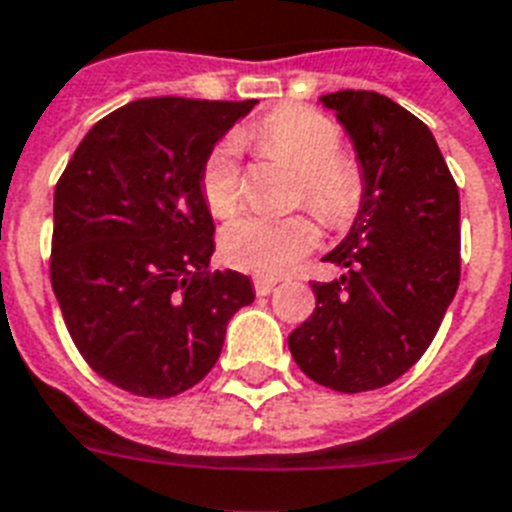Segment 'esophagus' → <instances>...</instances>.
<instances>
[{
	"instance_id": "esophagus-1",
	"label": "esophagus",
	"mask_w": 512,
	"mask_h": 512,
	"mask_svg": "<svg viewBox=\"0 0 512 512\" xmlns=\"http://www.w3.org/2000/svg\"><path fill=\"white\" fill-rule=\"evenodd\" d=\"M274 285H277V282L266 280V277H256V280H253V287H256V295H269L274 290Z\"/></svg>"
}]
</instances>
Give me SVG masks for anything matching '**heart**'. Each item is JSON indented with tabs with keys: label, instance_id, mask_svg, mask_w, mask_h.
I'll return each mask as SVG.
<instances>
[{
	"label": "heart",
	"instance_id": "b5f03b06",
	"mask_svg": "<svg viewBox=\"0 0 512 512\" xmlns=\"http://www.w3.org/2000/svg\"><path fill=\"white\" fill-rule=\"evenodd\" d=\"M240 143H248L266 159L285 162L298 170L295 201L306 204L329 227L348 225L361 209V164L340 151V128L316 109L280 107L240 130ZM201 196L214 217H227L238 209L243 196L240 162L235 141H222L201 167ZM319 243V230L306 214L261 217L246 214L222 230L219 251L240 272L259 277H280L290 272Z\"/></svg>",
	"mask_w": 512,
	"mask_h": 512
}]
</instances>
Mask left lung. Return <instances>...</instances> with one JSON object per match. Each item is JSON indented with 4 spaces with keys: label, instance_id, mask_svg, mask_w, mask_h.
Returning <instances> with one entry per match:
<instances>
[{
    "label": "left lung",
    "instance_id": "left-lung-1",
    "mask_svg": "<svg viewBox=\"0 0 512 512\" xmlns=\"http://www.w3.org/2000/svg\"><path fill=\"white\" fill-rule=\"evenodd\" d=\"M337 114L363 170L358 217L324 261L340 280L314 282L316 308L290 353L337 392L395 382L432 345L460 282V196L432 130L377 91L319 99Z\"/></svg>",
    "mask_w": 512,
    "mask_h": 512
}]
</instances>
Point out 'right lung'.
<instances>
[{
    "instance_id": "right-lung-1",
    "label": "right lung",
    "mask_w": 512,
    "mask_h": 512,
    "mask_svg": "<svg viewBox=\"0 0 512 512\" xmlns=\"http://www.w3.org/2000/svg\"><path fill=\"white\" fill-rule=\"evenodd\" d=\"M259 101L138 99L88 130L54 188L52 287L91 369L141 398L190 390L227 322L253 303L246 274L206 272L214 222L201 167Z\"/></svg>"
}]
</instances>
